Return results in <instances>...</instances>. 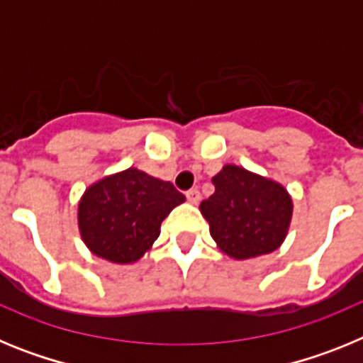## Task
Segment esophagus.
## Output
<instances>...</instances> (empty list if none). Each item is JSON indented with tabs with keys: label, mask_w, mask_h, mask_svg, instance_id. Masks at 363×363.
I'll use <instances>...</instances> for the list:
<instances>
[{
	"label": "esophagus",
	"mask_w": 363,
	"mask_h": 363,
	"mask_svg": "<svg viewBox=\"0 0 363 363\" xmlns=\"http://www.w3.org/2000/svg\"><path fill=\"white\" fill-rule=\"evenodd\" d=\"M185 196H187V201H191V203H198L201 198V194L198 189H189V191L185 192Z\"/></svg>",
	"instance_id": "1"
}]
</instances>
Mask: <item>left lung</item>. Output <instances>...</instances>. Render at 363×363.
<instances>
[{
	"label": "left lung",
	"mask_w": 363,
	"mask_h": 363,
	"mask_svg": "<svg viewBox=\"0 0 363 363\" xmlns=\"http://www.w3.org/2000/svg\"><path fill=\"white\" fill-rule=\"evenodd\" d=\"M213 185L214 194L201 201L200 211L221 251L245 259L280 247L293 214L281 185L236 165L223 167Z\"/></svg>",
	"instance_id": "left-lung-1"
}]
</instances>
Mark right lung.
I'll use <instances>...</instances> for the list:
<instances>
[{
    "label": "right lung",
    "instance_id": "1",
    "mask_svg": "<svg viewBox=\"0 0 363 363\" xmlns=\"http://www.w3.org/2000/svg\"><path fill=\"white\" fill-rule=\"evenodd\" d=\"M184 201L171 182L127 169L86 189L78 213L82 238L99 258L130 264L149 251L162 221Z\"/></svg>",
    "mask_w": 363,
    "mask_h": 363
}]
</instances>
